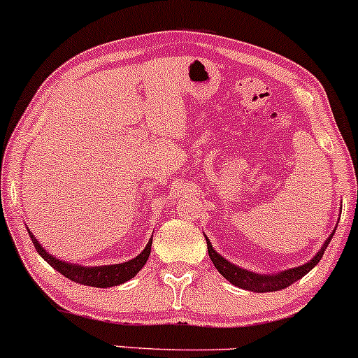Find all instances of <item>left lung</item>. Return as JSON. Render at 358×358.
Listing matches in <instances>:
<instances>
[{
	"mask_svg": "<svg viewBox=\"0 0 358 358\" xmlns=\"http://www.w3.org/2000/svg\"><path fill=\"white\" fill-rule=\"evenodd\" d=\"M333 233L330 235V238H327V242L323 243V247H321V250L318 252V254L313 257L308 264H304V266L296 267V268H289V271H286V272H279V274H275V275H259V274H254V272L245 271V268L233 266V264L228 262V260H224L222 255L216 254L215 248L211 247L210 240L208 238H206V243H208V254H210L211 262L215 264L216 271H218L220 274L224 277V279H228L231 284H235V286L247 289V291L271 292V291H279V289H286L291 286L292 282L299 280L301 277L306 275L308 272L311 271V268L321 260L324 250H327L328 243H330V240L333 238Z\"/></svg>",
	"mask_w": 358,
	"mask_h": 358,
	"instance_id": "obj_1",
	"label": "left lung"
}]
</instances>
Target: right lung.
Segmentation results:
<instances>
[{"mask_svg":"<svg viewBox=\"0 0 358 358\" xmlns=\"http://www.w3.org/2000/svg\"><path fill=\"white\" fill-rule=\"evenodd\" d=\"M28 235H30L31 242H34L35 248L42 257L43 260L50 264V267H54L55 271H59L60 274L66 275L67 279L74 280V282L84 284V286L91 287H111L118 286V284L127 282L134 277L136 272L140 271L145 262L148 260V255H150V247L152 240L147 243V247L143 248V252L140 255H136L135 259L128 260V262L116 264V266H101V267H83V266H74V264L62 262V260L55 259L54 255H50L49 252L43 250V247L40 245L35 236L31 235L30 230H28ZM154 236V235H152Z\"/></svg>","mask_w":358,"mask_h":358,"instance_id":"right-lung-1","label":"right lung"}]
</instances>
